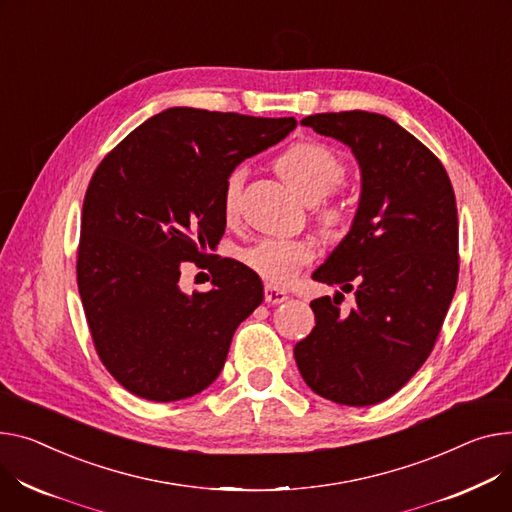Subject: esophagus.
<instances>
[{
	"label": "esophagus",
	"mask_w": 512,
	"mask_h": 512,
	"mask_svg": "<svg viewBox=\"0 0 512 512\" xmlns=\"http://www.w3.org/2000/svg\"><path fill=\"white\" fill-rule=\"evenodd\" d=\"M284 300H288V294L284 290H278V288L269 286V284L265 286V302L267 304H280Z\"/></svg>",
	"instance_id": "34e87169"
}]
</instances>
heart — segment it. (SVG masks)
<instances>
[{"label":"heart","mask_w":512,"mask_h":512,"mask_svg":"<svg viewBox=\"0 0 512 512\" xmlns=\"http://www.w3.org/2000/svg\"><path fill=\"white\" fill-rule=\"evenodd\" d=\"M276 168L306 201L325 197L346 177L344 158L319 140L292 142L278 154ZM243 183L245 168H232L224 179L222 212L228 220L238 214ZM319 216L325 226L339 228L348 222V208L344 201H327ZM315 255L317 247L311 238H263L243 253V263L276 288L292 284Z\"/></svg>","instance_id":"obj_1"}]
</instances>
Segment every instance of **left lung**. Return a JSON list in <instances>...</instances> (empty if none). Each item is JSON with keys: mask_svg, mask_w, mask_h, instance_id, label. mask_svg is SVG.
Listing matches in <instances>:
<instances>
[{"mask_svg": "<svg viewBox=\"0 0 512 512\" xmlns=\"http://www.w3.org/2000/svg\"><path fill=\"white\" fill-rule=\"evenodd\" d=\"M300 123L352 148L362 193L350 232L313 274L357 302L344 316L334 298L313 300L315 329L294 358L317 395L374 405L414 377L447 317L459 278L453 185L440 160L385 115L319 113Z\"/></svg>", "mask_w": 512, "mask_h": 512, "instance_id": "left-lung-1", "label": "left lung"}]
</instances>
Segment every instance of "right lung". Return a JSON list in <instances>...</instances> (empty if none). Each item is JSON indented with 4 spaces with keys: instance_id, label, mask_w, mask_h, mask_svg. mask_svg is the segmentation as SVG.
Returning <instances> with one entry per match:
<instances>
[{
    "instance_id": "obj_1",
    "label": "right lung",
    "mask_w": 512,
    "mask_h": 512,
    "mask_svg": "<svg viewBox=\"0 0 512 512\" xmlns=\"http://www.w3.org/2000/svg\"><path fill=\"white\" fill-rule=\"evenodd\" d=\"M294 127V117L175 107L133 129L94 170L78 290L94 350L129 393L179 401L216 381L263 286L247 265L216 255L215 288L187 297L178 288L180 263L214 256L208 249L226 228V175Z\"/></svg>"
}]
</instances>
